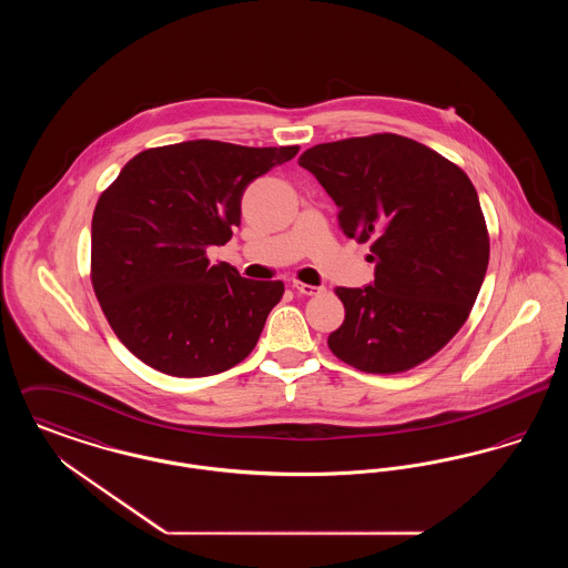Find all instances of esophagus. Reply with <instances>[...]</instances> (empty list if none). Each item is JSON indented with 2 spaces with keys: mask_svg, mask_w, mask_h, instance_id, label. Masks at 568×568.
I'll return each mask as SVG.
<instances>
[{
  "mask_svg": "<svg viewBox=\"0 0 568 568\" xmlns=\"http://www.w3.org/2000/svg\"><path fill=\"white\" fill-rule=\"evenodd\" d=\"M292 287L296 290L297 294L302 296H317L324 292V287H317V285H308V283H302V281H294Z\"/></svg>",
  "mask_w": 568,
  "mask_h": 568,
  "instance_id": "34e87169",
  "label": "esophagus"
}]
</instances>
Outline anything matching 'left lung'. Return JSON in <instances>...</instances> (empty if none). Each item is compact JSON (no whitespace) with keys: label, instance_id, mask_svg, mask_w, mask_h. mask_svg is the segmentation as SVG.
<instances>
[{"label":"left lung","instance_id":"8db88e82","mask_svg":"<svg viewBox=\"0 0 568 568\" xmlns=\"http://www.w3.org/2000/svg\"><path fill=\"white\" fill-rule=\"evenodd\" d=\"M297 163L338 206L341 230L371 243L375 283L336 287L338 359L396 375L440 352L468 320L489 262L486 216L456 163L398 134L315 144Z\"/></svg>","mask_w":568,"mask_h":568}]
</instances>
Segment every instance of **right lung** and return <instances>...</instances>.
<instances>
[{"instance_id": "right-lung-1", "label": "right lung", "mask_w": 568, "mask_h": 568, "mask_svg": "<svg viewBox=\"0 0 568 568\" xmlns=\"http://www.w3.org/2000/svg\"><path fill=\"white\" fill-rule=\"evenodd\" d=\"M300 146L190 140L138 153L102 191L91 221V283L116 338L172 377H209L243 362L283 297L211 264L241 225L251 181Z\"/></svg>"}]
</instances>
